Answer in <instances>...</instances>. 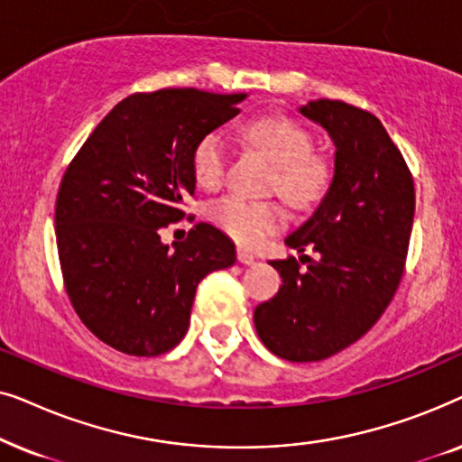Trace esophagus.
<instances>
[{"label": "esophagus", "mask_w": 462, "mask_h": 462, "mask_svg": "<svg viewBox=\"0 0 462 462\" xmlns=\"http://www.w3.org/2000/svg\"><path fill=\"white\" fill-rule=\"evenodd\" d=\"M237 261L242 264H254L256 263V256L252 254V252H248L245 248H239L237 250Z\"/></svg>", "instance_id": "34e87169"}]
</instances>
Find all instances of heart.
<instances>
[{"instance_id": "heart-1", "label": "heart", "mask_w": 462, "mask_h": 462, "mask_svg": "<svg viewBox=\"0 0 462 462\" xmlns=\"http://www.w3.org/2000/svg\"><path fill=\"white\" fill-rule=\"evenodd\" d=\"M244 136L275 162L271 185L290 204L309 208L324 195L330 168L324 157L311 153L313 138L299 122L286 116H263L244 125ZM229 149L220 132H210L195 144L191 155L193 176L199 187L217 189L225 180ZM212 223L239 244H256L283 225L286 212L277 201H256L231 193L210 206Z\"/></svg>"}]
</instances>
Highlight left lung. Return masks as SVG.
Returning <instances> with one entry per match:
<instances>
[{
	"label": "left lung",
	"mask_w": 462,
	"mask_h": 462,
	"mask_svg": "<svg viewBox=\"0 0 462 462\" xmlns=\"http://www.w3.org/2000/svg\"><path fill=\"white\" fill-rule=\"evenodd\" d=\"M299 111L334 143V176L315 212L286 237L307 254L269 261L282 277L254 309L263 345L288 362H319L362 338L393 299L414 220V180L372 113L343 100H309Z\"/></svg>",
	"instance_id": "1"
}]
</instances>
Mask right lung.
<instances>
[{
	"instance_id": "right-lung-1",
	"label": "right lung",
	"mask_w": 462,
	"mask_h": 462,
	"mask_svg": "<svg viewBox=\"0 0 462 462\" xmlns=\"http://www.w3.org/2000/svg\"><path fill=\"white\" fill-rule=\"evenodd\" d=\"M248 94L166 88L111 109L69 163L56 198V245L69 299L94 337L128 356L174 349L198 283L236 263V244L195 225L163 244L195 193L191 155Z\"/></svg>"
}]
</instances>
